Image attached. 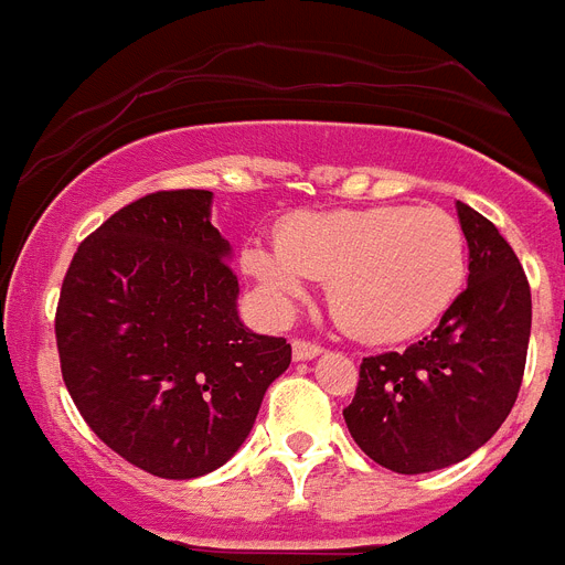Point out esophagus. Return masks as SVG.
I'll list each match as a JSON object with an SVG mask.
<instances>
[{
  "mask_svg": "<svg viewBox=\"0 0 565 565\" xmlns=\"http://www.w3.org/2000/svg\"><path fill=\"white\" fill-rule=\"evenodd\" d=\"M291 353H295L297 361H309L320 353V344L306 341V338H295V341H291Z\"/></svg>",
  "mask_w": 565,
  "mask_h": 565,
  "instance_id": "1",
  "label": "esophagus"
}]
</instances>
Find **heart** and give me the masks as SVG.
<instances>
[{"label":"heart","mask_w":565,"mask_h":565,"mask_svg":"<svg viewBox=\"0 0 565 565\" xmlns=\"http://www.w3.org/2000/svg\"><path fill=\"white\" fill-rule=\"evenodd\" d=\"M242 268L270 309L327 282L332 318L361 341H403L444 318L467 277V238L440 206H370L288 218L274 245L250 242Z\"/></svg>","instance_id":"b5f03b06"}]
</instances>
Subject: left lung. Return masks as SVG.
Wrapping results in <instances>:
<instances>
[{"instance_id":"1","label":"left lung","mask_w":565,"mask_h":565,"mask_svg":"<svg viewBox=\"0 0 565 565\" xmlns=\"http://www.w3.org/2000/svg\"><path fill=\"white\" fill-rule=\"evenodd\" d=\"M469 282L431 335L361 361L344 419L361 452L417 476L452 467L499 431L516 403L531 338V286L513 247L458 201Z\"/></svg>"}]
</instances>
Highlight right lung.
Returning a JSON list of instances; mask_svg holds the SVG:
<instances>
[{"mask_svg":"<svg viewBox=\"0 0 565 565\" xmlns=\"http://www.w3.org/2000/svg\"><path fill=\"white\" fill-rule=\"evenodd\" d=\"M210 204L206 189H169L113 212L72 256L54 311L81 417L128 463L178 481L236 455L291 364L286 338L238 320Z\"/></svg>","mask_w":565,"mask_h":565,"instance_id":"1","label":"right lung"}]
</instances>
